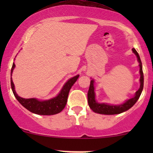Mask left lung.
<instances>
[{
	"mask_svg": "<svg viewBox=\"0 0 153 153\" xmlns=\"http://www.w3.org/2000/svg\"><path fill=\"white\" fill-rule=\"evenodd\" d=\"M132 52L135 54V55L137 57L138 62H140V87L138 91L135 93L134 96L131 99L126 101V102L120 105H110L107 103H98L95 99V93H94V80H91L90 83V87H89L88 92V102L90 108L94 111V112L101 114H106V115H112V114H119L122 113V112L126 111L128 109L132 107L135 104V103L140 98V95L142 94V91L143 90L144 85V75L143 71V65H142L141 59H140V55L137 53L134 48L132 49Z\"/></svg>",
	"mask_w": 153,
	"mask_h": 153,
	"instance_id": "left-lung-1",
	"label": "left lung"
}]
</instances>
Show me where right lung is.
Returning <instances> with one entry per match:
<instances>
[{
    "mask_svg": "<svg viewBox=\"0 0 153 153\" xmlns=\"http://www.w3.org/2000/svg\"><path fill=\"white\" fill-rule=\"evenodd\" d=\"M14 68L15 64L13 63L11 72H10L11 74ZM78 77L79 75H78L69 79L65 83L62 90L60 91L59 94L56 97L50 100H46V101H39L36 99H23V98L19 96L15 91L14 84H13L12 78H10V85H11L13 94L19 101V102L29 111L39 115H54L61 112L65 108L67 103V101H68L69 91L71 90V87L73 85V84L76 82Z\"/></svg>",
    "mask_w": 153,
    "mask_h": 153,
    "instance_id": "add662e5",
    "label": "right lung"
}]
</instances>
